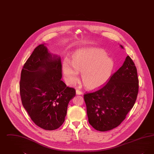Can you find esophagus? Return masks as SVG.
Instances as JSON below:
<instances>
[{
    "label": "esophagus",
    "mask_w": 154,
    "mask_h": 154,
    "mask_svg": "<svg viewBox=\"0 0 154 154\" xmlns=\"http://www.w3.org/2000/svg\"><path fill=\"white\" fill-rule=\"evenodd\" d=\"M76 94H77V95H82V91H81L80 90L77 89V90H76Z\"/></svg>",
    "instance_id": "34e87169"
}]
</instances>
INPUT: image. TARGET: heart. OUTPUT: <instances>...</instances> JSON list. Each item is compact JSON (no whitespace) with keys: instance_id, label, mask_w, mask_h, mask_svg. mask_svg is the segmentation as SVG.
Here are the masks:
<instances>
[{"instance_id":"heart-1","label":"heart","mask_w":154,"mask_h":154,"mask_svg":"<svg viewBox=\"0 0 154 154\" xmlns=\"http://www.w3.org/2000/svg\"><path fill=\"white\" fill-rule=\"evenodd\" d=\"M62 67L68 85H75L80 79L79 72H81L85 87L95 89L102 86L109 79L114 67V62L103 50L88 48L75 52L72 62L65 59Z\"/></svg>"}]
</instances>
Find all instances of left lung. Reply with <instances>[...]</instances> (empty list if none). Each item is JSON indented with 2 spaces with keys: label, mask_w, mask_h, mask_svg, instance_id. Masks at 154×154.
<instances>
[{
  "label": "left lung",
  "mask_w": 154,
  "mask_h": 154,
  "mask_svg": "<svg viewBox=\"0 0 154 154\" xmlns=\"http://www.w3.org/2000/svg\"><path fill=\"white\" fill-rule=\"evenodd\" d=\"M138 91L137 69L127 56L122 66L105 85L84 95L89 123L100 132L117 127L133 107Z\"/></svg>",
  "instance_id": "1"
}]
</instances>
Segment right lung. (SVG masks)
Listing matches in <instances>:
<instances>
[{
  "label": "right lung",
  "instance_id": "add662e5",
  "mask_svg": "<svg viewBox=\"0 0 154 154\" xmlns=\"http://www.w3.org/2000/svg\"><path fill=\"white\" fill-rule=\"evenodd\" d=\"M60 57L45 44L38 45L23 65L20 83L22 105L40 128L53 131L65 121L67 106L75 95L73 88L61 80Z\"/></svg>",
  "mask_w": 154,
  "mask_h": 154
}]
</instances>
